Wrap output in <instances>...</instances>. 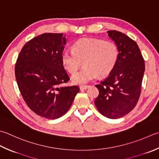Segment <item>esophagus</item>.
Returning a JSON list of instances; mask_svg holds the SVG:
<instances>
[{
    "label": "esophagus",
    "mask_w": 159,
    "mask_h": 159,
    "mask_svg": "<svg viewBox=\"0 0 159 159\" xmlns=\"http://www.w3.org/2000/svg\"><path fill=\"white\" fill-rule=\"evenodd\" d=\"M89 87V86H88V85H81V86H80V89L81 90H84V89H88Z\"/></svg>",
    "instance_id": "34e87169"
}]
</instances>
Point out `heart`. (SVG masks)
Wrapping results in <instances>:
<instances>
[{
	"mask_svg": "<svg viewBox=\"0 0 159 159\" xmlns=\"http://www.w3.org/2000/svg\"><path fill=\"white\" fill-rule=\"evenodd\" d=\"M73 51L65 49L61 54V62L68 72L74 74L83 61L82 70L71 76L76 85H85L98 76L109 75L114 69L119 57L116 43L96 39H82L72 46Z\"/></svg>",
	"mask_w": 159,
	"mask_h": 159,
	"instance_id": "b5f03b06",
	"label": "heart"
}]
</instances>
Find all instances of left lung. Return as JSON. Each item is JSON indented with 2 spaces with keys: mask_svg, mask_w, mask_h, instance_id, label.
<instances>
[{
  "mask_svg": "<svg viewBox=\"0 0 159 159\" xmlns=\"http://www.w3.org/2000/svg\"><path fill=\"white\" fill-rule=\"evenodd\" d=\"M107 32L119 48V57L108 77L96 85L99 94L94 103L102 115L116 119L130 112L137 103L145 63L134 40L116 30Z\"/></svg>",
  "mask_w": 159,
  "mask_h": 159,
  "instance_id": "8db88e82",
  "label": "left lung"
}]
</instances>
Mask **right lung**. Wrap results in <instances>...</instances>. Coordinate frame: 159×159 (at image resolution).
I'll return each instance as SVG.
<instances>
[{
  "mask_svg": "<svg viewBox=\"0 0 159 159\" xmlns=\"http://www.w3.org/2000/svg\"><path fill=\"white\" fill-rule=\"evenodd\" d=\"M63 34L45 33L30 40L18 55L15 76L21 95L34 113L56 119L67 112L79 88L61 87L70 80L61 62Z\"/></svg>",
  "mask_w": 159,
  "mask_h": 159,
  "instance_id": "1",
  "label": "right lung"
}]
</instances>
